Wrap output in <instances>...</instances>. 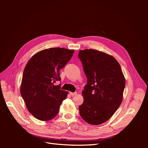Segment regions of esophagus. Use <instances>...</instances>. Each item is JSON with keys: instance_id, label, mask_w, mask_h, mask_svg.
Returning a JSON list of instances; mask_svg holds the SVG:
<instances>
[{"instance_id": "1", "label": "esophagus", "mask_w": 148, "mask_h": 148, "mask_svg": "<svg viewBox=\"0 0 148 148\" xmlns=\"http://www.w3.org/2000/svg\"><path fill=\"white\" fill-rule=\"evenodd\" d=\"M70 95H71V96H75V95H77V92H70Z\"/></svg>"}]
</instances>
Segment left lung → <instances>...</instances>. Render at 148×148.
<instances>
[{
	"mask_svg": "<svg viewBox=\"0 0 148 148\" xmlns=\"http://www.w3.org/2000/svg\"><path fill=\"white\" fill-rule=\"evenodd\" d=\"M78 57L87 78L79 114L89 124L100 125L114 115L122 102L124 75L117 60L104 52L85 49L79 52Z\"/></svg>",
	"mask_w": 148,
	"mask_h": 148,
	"instance_id": "left-lung-1",
	"label": "left lung"
}]
</instances>
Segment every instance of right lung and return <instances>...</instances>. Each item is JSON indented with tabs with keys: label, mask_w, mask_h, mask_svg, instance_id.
<instances>
[{
	"label": "right lung",
	"mask_w": 148,
	"mask_h": 148,
	"mask_svg": "<svg viewBox=\"0 0 148 148\" xmlns=\"http://www.w3.org/2000/svg\"><path fill=\"white\" fill-rule=\"evenodd\" d=\"M73 50L55 47L34 54L23 71L20 87L26 108L35 118L48 121L54 118L68 92L54 83L60 81L59 71L71 59Z\"/></svg>",
	"instance_id": "right-lung-1"
}]
</instances>
